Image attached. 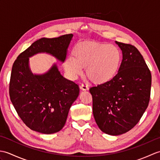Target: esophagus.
<instances>
[{
	"instance_id": "1",
	"label": "esophagus",
	"mask_w": 160,
	"mask_h": 160,
	"mask_svg": "<svg viewBox=\"0 0 160 160\" xmlns=\"http://www.w3.org/2000/svg\"><path fill=\"white\" fill-rule=\"evenodd\" d=\"M80 88V89L82 91H87L88 89H89V87H88V86L86 85V84H81Z\"/></svg>"
}]
</instances>
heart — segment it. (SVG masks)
<instances>
[{
	"mask_svg": "<svg viewBox=\"0 0 160 160\" xmlns=\"http://www.w3.org/2000/svg\"><path fill=\"white\" fill-rule=\"evenodd\" d=\"M72 56L64 62V69L69 76L76 80L83 73L96 84L109 82L116 76L122 62L120 49L113 45L96 42H84L75 47Z\"/></svg>",
	"mask_w": 160,
	"mask_h": 160,
	"instance_id": "1",
	"label": "heart"
}]
</instances>
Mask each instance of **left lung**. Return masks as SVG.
<instances>
[{"label": "left lung", "mask_w": 160, "mask_h": 160, "mask_svg": "<svg viewBox=\"0 0 160 160\" xmlns=\"http://www.w3.org/2000/svg\"><path fill=\"white\" fill-rule=\"evenodd\" d=\"M122 60L109 82L90 89L96 124L106 134L119 135L133 128L148 107L151 73L136 47L115 41Z\"/></svg>", "instance_id": "1"}]
</instances>
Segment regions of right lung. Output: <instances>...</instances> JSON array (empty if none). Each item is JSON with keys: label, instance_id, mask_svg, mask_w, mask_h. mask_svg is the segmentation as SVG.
<instances>
[{"label": "right lung", "instance_id": "right-lung-1", "mask_svg": "<svg viewBox=\"0 0 160 160\" xmlns=\"http://www.w3.org/2000/svg\"><path fill=\"white\" fill-rule=\"evenodd\" d=\"M73 36L71 33L37 40L13 62L9 82L10 100L19 117L33 131L44 134L60 131L80 89L78 84L61 75L56 63L45 73H33L29 58L45 53L63 63Z\"/></svg>", "mask_w": 160, "mask_h": 160}]
</instances>
